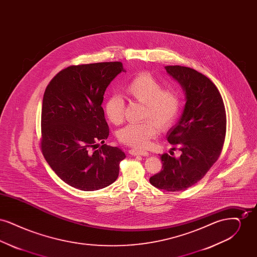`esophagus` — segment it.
Segmentation results:
<instances>
[{
  "instance_id": "34e87169",
  "label": "esophagus",
  "mask_w": 257,
  "mask_h": 257,
  "mask_svg": "<svg viewBox=\"0 0 257 257\" xmlns=\"http://www.w3.org/2000/svg\"><path fill=\"white\" fill-rule=\"evenodd\" d=\"M129 152H130L131 155H134V156H138V155H141V156H148V155H149V153H148L147 151L140 150V149H131Z\"/></svg>"
}]
</instances>
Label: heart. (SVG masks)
Returning <instances> with one entry per match:
<instances>
[{
	"instance_id": "1",
	"label": "heart",
	"mask_w": 257,
	"mask_h": 257,
	"mask_svg": "<svg viewBox=\"0 0 257 257\" xmlns=\"http://www.w3.org/2000/svg\"><path fill=\"white\" fill-rule=\"evenodd\" d=\"M125 96L144 104L143 118H150L144 122L132 123L119 130L117 137L124 145L143 148L162 129L170 127L175 120L180 99L173 88H162L159 81L152 75L140 73L128 82L123 88ZM105 114L110 122L117 125L122 122L124 102L119 95H111L105 101Z\"/></svg>"
}]
</instances>
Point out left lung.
<instances>
[{
  "mask_svg": "<svg viewBox=\"0 0 257 257\" xmlns=\"http://www.w3.org/2000/svg\"><path fill=\"white\" fill-rule=\"evenodd\" d=\"M165 68L185 93L181 116L167 134L169 143L182 153L180 157L161 155L163 169L149 181L158 189L178 192L197 183L219 158L226 115L220 91L205 75L180 65Z\"/></svg>",
  "mask_w": 257,
  "mask_h": 257,
  "instance_id": "obj_1",
  "label": "left lung"
}]
</instances>
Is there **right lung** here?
Segmentation results:
<instances>
[{
  "instance_id": "add662e5",
  "label": "right lung",
  "mask_w": 257,
  "mask_h": 257,
  "mask_svg": "<svg viewBox=\"0 0 257 257\" xmlns=\"http://www.w3.org/2000/svg\"><path fill=\"white\" fill-rule=\"evenodd\" d=\"M120 72L125 69L119 61L72 65L45 89L41 150L52 170L76 189L96 191L118 177L126 156L118 147L104 145L109 126L101 105L106 88Z\"/></svg>"
}]
</instances>
